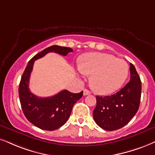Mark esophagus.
<instances>
[{"mask_svg":"<svg viewBox=\"0 0 155 155\" xmlns=\"http://www.w3.org/2000/svg\"><path fill=\"white\" fill-rule=\"evenodd\" d=\"M90 94H91V92H90L89 90L88 89H84V96H87V95H89Z\"/></svg>","mask_w":155,"mask_h":155,"instance_id":"1","label":"esophagus"}]
</instances>
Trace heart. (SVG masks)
I'll return each mask as SVG.
<instances>
[{
  "mask_svg": "<svg viewBox=\"0 0 155 155\" xmlns=\"http://www.w3.org/2000/svg\"><path fill=\"white\" fill-rule=\"evenodd\" d=\"M129 71L125 61L104 53L84 55L78 66V71L81 76L91 74V87L101 94H109L118 90L127 80Z\"/></svg>",
  "mask_w": 155,
  "mask_h": 155,
  "instance_id": "obj_1",
  "label": "heart"
}]
</instances>
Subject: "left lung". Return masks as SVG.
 <instances>
[{
  "label": "left lung",
  "instance_id": "8db88e82",
  "mask_svg": "<svg viewBox=\"0 0 155 155\" xmlns=\"http://www.w3.org/2000/svg\"><path fill=\"white\" fill-rule=\"evenodd\" d=\"M130 80L120 91L111 96H97L93 111L95 122L103 130H119L136 114L140 107L142 83L134 66L130 63Z\"/></svg>",
  "mask_w": 155,
  "mask_h": 155
}]
</instances>
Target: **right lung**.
<instances>
[{
    "instance_id": "right-lung-1",
    "label": "right lung",
    "mask_w": 155,
    "mask_h": 155,
    "mask_svg": "<svg viewBox=\"0 0 155 155\" xmlns=\"http://www.w3.org/2000/svg\"><path fill=\"white\" fill-rule=\"evenodd\" d=\"M73 50L68 47L54 45L45 48L29 61L23 72L18 88L19 98L23 112L31 124L43 130H56L69 118L74 104L83 96V91L74 94L64 89L50 97L41 98L29 90V79L34 61L49 52L66 56Z\"/></svg>"
}]
</instances>
